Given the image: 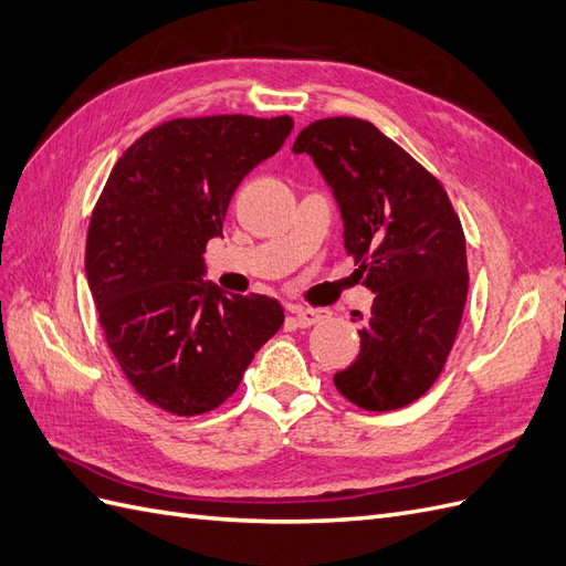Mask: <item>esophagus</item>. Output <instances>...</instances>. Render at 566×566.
Masks as SVG:
<instances>
[{
	"label": "esophagus",
	"mask_w": 566,
	"mask_h": 566,
	"mask_svg": "<svg viewBox=\"0 0 566 566\" xmlns=\"http://www.w3.org/2000/svg\"><path fill=\"white\" fill-rule=\"evenodd\" d=\"M325 314L328 312H323V310H293L290 312V323L295 325V328H310V325H314V323H318L321 318H325Z\"/></svg>",
	"instance_id": "esophagus-1"
}]
</instances>
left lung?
I'll list each match as a JSON object with an SVG mask.
<instances>
[{"mask_svg": "<svg viewBox=\"0 0 566 566\" xmlns=\"http://www.w3.org/2000/svg\"><path fill=\"white\" fill-rule=\"evenodd\" d=\"M293 150L310 153L333 188L345 250L375 293L358 331L361 352L333 382L364 410L413 403L447 366L468 302L465 233L453 205L441 181L368 119H316Z\"/></svg>", "mask_w": 566, "mask_h": 566, "instance_id": "1", "label": "left lung"}]
</instances>
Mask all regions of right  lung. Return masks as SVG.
<instances>
[{
    "label": "right lung",
    "mask_w": 566,
    "mask_h": 566,
    "mask_svg": "<svg viewBox=\"0 0 566 566\" xmlns=\"http://www.w3.org/2000/svg\"><path fill=\"white\" fill-rule=\"evenodd\" d=\"M293 117H177L139 136L92 212L84 269L115 361L142 397L175 416L224 403L283 306L224 295L205 273L231 196L271 158Z\"/></svg>",
    "instance_id": "add662e5"
}]
</instances>
